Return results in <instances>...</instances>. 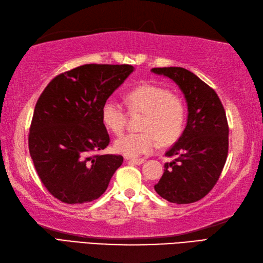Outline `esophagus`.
Returning <instances> with one entry per match:
<instances>
[{
    "mask_svg": "<svg viewBox=\"0 0 263 263\" xmlns=\"http://www.w3.org/2000/svg\"><path fill=\"white\" fill-rule=\"evenodd\" d=\"M127 160L129 161V162H132V163H135V164H138V165L143 164L144 161H145L144 159H133V157H128Z\"/></svg>",
    "mask_w": 263,
    "mask_h": 263,
    "instance_id": "34e87169",
    "label": "esophagus"
}]
</instances>
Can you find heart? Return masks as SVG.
<instances>
[{
    "label": "heart",
    "instance_id": "heart-1",
    "mask_svg": "<svg viewBox=\"0 0 263 263\" xmlns=\"http://www.w3.org/2000/svg\"><path fill=\"white\" fill-rule=\"evenodd\" d=\"M126 103L130 111L144 112L143 132L117 137L114 142L117 153L128 157L147 154L157 147V137L163 143H170L182 134L186 117L184 102L165 87L149 83L134 87L126 95ZM101 119L109 130L119 134L126 125V109L110 97L102 104Z\"/></svg>",
    "mask_w": 263,
    "mask_h": 263
}]
</instances>
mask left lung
I'll list each match as a JSON object with an SVG mask.
<instances>
[{
  "mask_svg": "<svg viewBox=\"0 0 263 263\" xmlns=\"http://www.w3.org/2000/svg\"><path fill=\"white\" fill-rule=\"evenodd\" d=\"M152 72L172 79L188 102V122L165 155L164 173L155 191L170 202L191 203L209 194L220 177L229 153V122L213 87L182 67H155Z\"/></svg>",
  "mask_w": 263,
  "mask_h": 263,
  "instance_id": "obj_1",
  "label": "left lung"
}]
</instances>
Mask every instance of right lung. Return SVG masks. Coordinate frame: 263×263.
I'll return each mask as SVG.
<instances>
[{"label": "right lung", "mask_w": 263, "mask_h": 263, "mask_svg": "<svg viewBox=\"0 0 263 263\" xmlns=\"http://www.w3.org/2000/svg\"><path fill=\"white\" fill-rule=\"evenodd\" d=\"M134 71L127 64H85L58 74L34 107L29 152L38 176L62 202H90L107 190L124 161L99 154L110 143L103 102Z\"/></svg>", "instance_id": "1"}]
</instances>
